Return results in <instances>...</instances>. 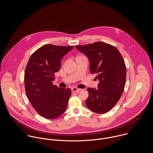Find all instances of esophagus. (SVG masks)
<instances>
[{
	"label": "esophagus",
	"instance_id": "esophagus-1",
	"mask_svg": "<svg viewBox=\"0 0 153 153\" xmlns=\"http://www.w3.org/2000/svg\"><path fill=\"white\" fill-rule=\"evenodd\" d=\"M71 90H72L73 92H79V91H80L81 90V89L80 88H78L77 87H73L71 88Z\"/></svg>",
	"mask_w": 153,
	"mask_h": 153
}]
</instances>
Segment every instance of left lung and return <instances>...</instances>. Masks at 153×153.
<instances>
[{"mask_svg": "<svg viewBox=\"0 0 153 153\" xmlns=\"http://www.w3.org/2000/svg\"><path fill=\"white\" fill-rule=\"evenodd\" d=\"M75 47L88 57L90 72L100 81L98 89L87 88L85 104L94 112L106 113L117 104L125 88L126 68L123 58L117 48L102 42Z\"/></svg>", "mask_w": 153, "mask_h": 153, "instance_id": "left-lung-1", "label": "left lung"}]
</instances>
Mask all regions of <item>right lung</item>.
<instances>
[{
	"label": "right lung",
	"mask_w": 153,
	"mask_h": 153,
	"mask_svg": "<svg viewBox=\"0 0 153 153\" xmlns=\"http://www.w3.org/2000/svg\"><path fill=\"white\" fill-rule=\"evenodd\" d=\"M73 47L44 45L35 51L24 73L26 95L35 111L44 118H58L66 111L71 88L53 84L55 73L60 70L61 60Z\"/></svg>",
	"instance_id": "obj_1"
}]
</instances>
